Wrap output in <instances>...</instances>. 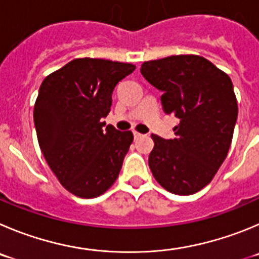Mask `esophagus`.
Returning <instances> with one entry per match:
<instances>
[{"instance_id": "esophagus-1", "label": "esophagus", "mask_w": 259, "mask_h": 259, "mask_svg": "<svg viewBox=\"0 0 259 259\" xmlns=\"http://www.w3.org/2000/svg\"><path fill=\"white\" fill-rule=\"evenodd\" d=\"M133 135H134L135 141H138V139H141V138L143 137V134H141V133H137V132L133 133Z\"/></svg>"}]
</instances>
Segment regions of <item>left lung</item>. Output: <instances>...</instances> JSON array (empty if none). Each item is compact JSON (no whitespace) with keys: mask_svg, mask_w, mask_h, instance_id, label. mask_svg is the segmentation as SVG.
Returning a JSON list of instances; mask_svg holds the SVG:
<instances>
[{"mask_svg":"<svg viewBox=\"0 0 259 259\" xmlns=\"http://www.w3.org/2000/svg\"><path fill=\"white\" fill-rule=\"evenodd\" d=\"M141 72L162 92L165 113L179 118L174 139L152 134L149 168L168 192L194 194L211 183L228 156L238 118L233 81L195 55L147 61Z\"/></svg>","mask_w":259,"mask_h":259,"instance_id":"8db88e82","label":"left lung"}]
</instances>
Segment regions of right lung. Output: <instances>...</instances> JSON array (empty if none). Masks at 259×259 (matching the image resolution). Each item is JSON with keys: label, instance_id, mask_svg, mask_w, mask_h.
Instances as JSON below:
<instances>
[{"label": "right lung", "instance_id": "add662e5", "mask_svg": "<svg viewBox=\"0 0 259 259\" xmlns=\"http://www.w3.org/2000/svg\"><path fill=\"white\" fill-rule=\"evenodd\" d=\"M135 66L102 59H75L48 75L34 106L40 151L62 187L76 197L103 194L117 179L132 132L102 122L112 92Z\"/></svg>", "mask_w": 259, "mask_h": 259}]
</instances>
